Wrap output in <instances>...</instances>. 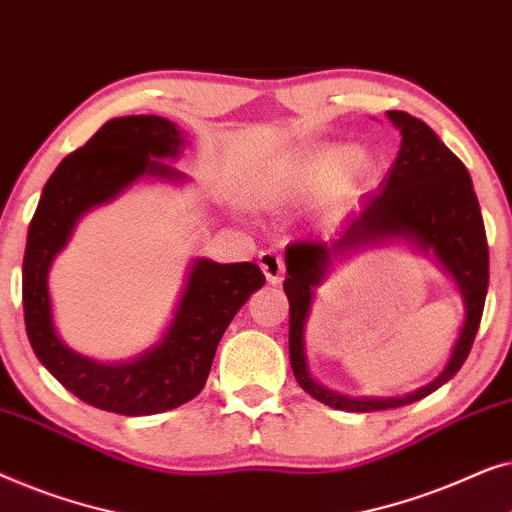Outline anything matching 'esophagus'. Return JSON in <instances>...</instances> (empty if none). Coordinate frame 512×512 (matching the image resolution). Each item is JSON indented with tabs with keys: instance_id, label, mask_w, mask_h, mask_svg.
<instances>
[{
	"instance_id": "1",
	"label": "esophagus",
	"mask_w": 512,
	"mask_h": 512,
	"mask_svg": "<svg viewBox=\"0 0 512 512\" xmlns=\"http://www.w3.org/2000/svg\"><path fill=\"white\" fill-rule=\"evenodd\" d=\"M258 265H261L263 275L270 284H279L284 279L282 256H279L275 249H263L261 254H258Z\"/></svg>"
}]
</instances>
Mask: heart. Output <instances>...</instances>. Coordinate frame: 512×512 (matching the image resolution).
<instances>
[{"label":"heart","mask_w":512,"mask_h":512,"mask_svg":"<svg viewBox=\"0 0 512 512\" xmlns=\"http://www.w3.org/2000/svg\"><path fill=\"white\" fill-rule=\"evenodd\" d=\"M377 172V156L366 146L349 149L345 144H333L314 151L303 163H298L284 179L272 188L270 202L275 205H300L324 195L333 188L342 174L345 186L354 188L366 184Z\"/></svg>","instance_id":"obj_1"}]
</instances>
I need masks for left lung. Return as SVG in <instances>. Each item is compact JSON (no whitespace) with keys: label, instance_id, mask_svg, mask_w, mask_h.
I'll return each instance as SVG.
<instances>
[{"label":"left lung","instance_id":"1","mask_svg":"<svg viewBox=\"0 0 512 512\" xmlns=\"http://www.w3.org/2000/svg\"><path fill=\"white\" fill-rule=\"evenodd\" d=\"M401 130V149L380 188L366 193L328 242H296L286 249L284 293L289 298V356L293 375L312 398L335 410L375 412L426 398L464 366L478 333L489 284L485 223L466 165L429 125L405 111H387ZM405 241L431 255L453 277L465 300V324L451 359L436 381L389 399L345 397L313 380L306 361L304 326L313 291L332 265L361 248Z\"/></svg>","mask_w":512,"mask_h":512}]
</instances>
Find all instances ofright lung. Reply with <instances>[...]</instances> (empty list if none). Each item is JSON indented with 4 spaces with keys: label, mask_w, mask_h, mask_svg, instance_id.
<instances>
[{
    "label": "right lung",
    "mask_w": 512,
    "mask_h": 512,
    "mask_svg": "<svg viewBox=\"0 0 512 512\" xmlns=\"http://www.w3.org/2000/svg\"><path fill=\"white\" fill-rule=\"evenodd\" d=\"M184 146V130L167 118H111L55 167L27 230L23 310L34 354L83 403L116 415H158L198 396L228 324L251 293L265 284L256 263L193 258L170 324L156 345L135 359L95 361L62 342L48 291L55 256L72 240L83 216L116 200L137 181H188L184 172L163 163L179 158Z\"/></svg>",
    "instance_id": "right-lung-1"
}]
</instances>
